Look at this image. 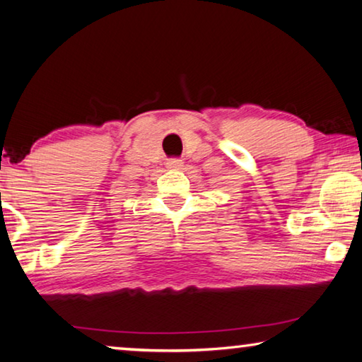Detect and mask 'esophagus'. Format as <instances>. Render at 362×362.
I'll return each instance as SVG.
<instances>
[{
  "label": "esophagus",
  "instance_id": "34e87169",
  "mask_svg": "<svg viewBox=\"0 0 362 362\" xmlns=\"http://www.w3.org/2000/svg\"><path fill=\"white\" fill-rule=\"evenodd\" d=\"M167 167L170 170H181L182 168V162H181V160H177V158H171V160H168V162H167Z\"/></svg>",
  "mask_w": 362,
  "mask_h": 362
}]
</instances>
